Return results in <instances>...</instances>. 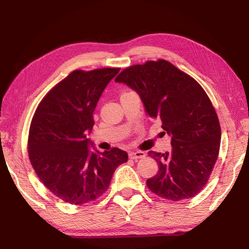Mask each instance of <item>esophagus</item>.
<instances>
[{
    "label": "esophagus",
    "mask_w": 249,
    "mask_h": 249,
    "mask_svg": "<svg viewBox=\"0 0 249 249\" xmlns=\"http://www.w3.org/2000/svg\"><path fill=\"white\" fill-rule=\"evenodd\" d=\"M129 157H130V159L137 160V159H141V158H144L145 157V153L144 152H141V150H137V152L130 153Z\"/></svg>",
    "instance_id": "34e87169"
}]
</instances>
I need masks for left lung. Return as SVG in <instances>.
I'll list each match as a JSON object with an SVG mask.
<instances>
[{"label": "left lung", "mask_w": 249, "mask_h": 249, "mask_svg": "<svg viewBox=\"0 0 249 249\" xmlns=\"http://www.w3.org/2000/svg\"><path fill=\"white\" fill-rule=\"evenodd\" d=\"M115 82L138 93L146 114L161 120L171 138V152H148L159 165L157 175L146 180L149 190L172 201L193 197L208 182L221 139L219 120L205 90L166 60L131 66Z\"/></svg>", "instance_id": "1"}]
</instances>
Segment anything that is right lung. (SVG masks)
Here are the masks:
<instances>
[{"instance_id": "right-lung-1", "label": "right lung", "mask_w": 249, "mask_h": 249, "mask_svg": "<svg viewBox=\"0 0 249 249\" xmlns=\"http://www.w3.org/2000/svg\"><path fill=\"white\" fill-rule=\"evenodd\" d=\"M118 72L119 69L72 71L44 96L30 125L28 152L37 177L71 205L102 196L115 169L127 161L124 150L100 153L87 138L97 102Z\"/></svg>"}]
</instances>
